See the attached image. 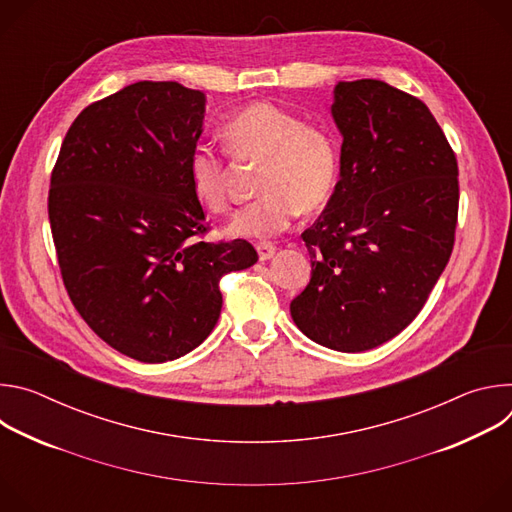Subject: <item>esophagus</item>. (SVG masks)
<instances>
[{
  "instance_id": "esophagus-1",
  "label": "esophagus",
  "mask_w": 512,
  "mask_h": 512,
  "mask_svg": "<svg viewBox=\"0 0 512 512\" xmlns=\"http://www.w3.org/2000/svg\"><path fill=\"white\" fill-rule=\"evenodd\" d=\"M275 247L273 245H267V243H259L257 245V253H259V259L261 261H269L273 255H275Z\"/></svg>"
}]
</instances>
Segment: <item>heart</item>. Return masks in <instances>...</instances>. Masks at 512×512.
<instances>
[{"label": "heart", "instance_id": "b5f03b06", "mask_svg": "<svg viewBox=\"0 0 512 512\" xmlns=\"http://www.w3.org/2000/svg\"><path fill=\"white\" fill-rule=\"evenodd\" d=\"M221 133L237 160L263 162V196L231 218L225 229L229 237H275L291 227L300 210L314 212L330 200L338 180V148L324 127L302 123L298 115L273 103L255 101L239 109ZM186 178L202 208L227 210V166L210 145H194Z\"/></svg>", "mask_w": 512, "mask_h": 512}]
</instances>
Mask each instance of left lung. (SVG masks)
I'll return each instance as SVG.
<instances>
[{
    "mask_svg": "<svg viewBox=\"0 0 512 512\" xmlns=\"http://www.w3.org/2000/svg\"><path fill=\"white\" fill-rule=\"evenodd\" d=\"M330 111L340 178L302 233L312 277L289 312L310 340L362 352L405 330L446 269L458 162L425 103L383 81H340Z\"/></svg>",
    "mask_w": 512,
    "mask_h": 512,
    "instance_id": "obj_1",
    "label": "left lung"
}]
</instances>
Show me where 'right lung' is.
I'll return each mask as SVG.
<instances>
[{
	"instance_id": "add662e5",
	"label": "right lung",
	"mask_w": 512,
	"mask_h": 512,
	"mask_svg": "<svg viewBox=\"0 0 512 512\" xmlns=\"http://www.w3.org/2000/svg\"><path fill=\"white\" fill-rule=\"evenodd\" d=\"M206 95L139 81L81 111L52 170L48 218L64 287L111 348L168 362L218 322V281L257 263L251 243H206L186 160Z\"/></svg>"
}]
</instances>
